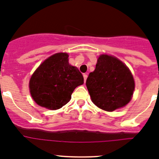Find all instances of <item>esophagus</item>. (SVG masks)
Masks as SVG:
<instances>
[{
  "label": "esophagus",
  "mask_w": 159,
  "mask_h": 159,
  "mask_svg": "<svg viewBox=\"0 0 159 159\" xmlns=\"http://www.w3.org/2000/svg\"><path fill=\"white\" fill-rule=\"evenodd\" d=\"M88 78V75L87 74H84V83L86 82V80Z\"/></svg>",
  "instance_id": "esophagus-1"
}]
</instances>
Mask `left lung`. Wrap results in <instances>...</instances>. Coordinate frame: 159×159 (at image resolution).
<instances>
[{
  "mask_svg": "<svg viewBox=\"0 0 159 159\" xmlns=\"http://www.w3.org/2000/svg\"><path fill=\"white\" fill-rule=\"evenodd\" d=\"M86 85L94 104L107 111L126 106L134 90V78L128 67L121 60L108 55L99 56Z\"/></svg>",
  "mask_w": 159,
  "mask_h": 159,
  "instance_id": "8db88e82",
  "label": "left lung"
}]
</instances>
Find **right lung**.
Here are the masks:
<instances>
[{
    "mask_svg": "<svg viewBox=\"0 0 159 159\" xmlns=\"http://www.w3.org/2000/svg\"><path fill=\"white\" fill-rule=\"evenodd\" d=\"M84 77L76 67L68 63V54L59 52L46 59L34 71L29 81L32 99L49 110L62 107L71 98Z\"/></svg>",
    "mask_w": 159,
    "mask_h": 159,
    "instance_id": "right-lung-1",
    "label": "right lung"
}]
</instances>
